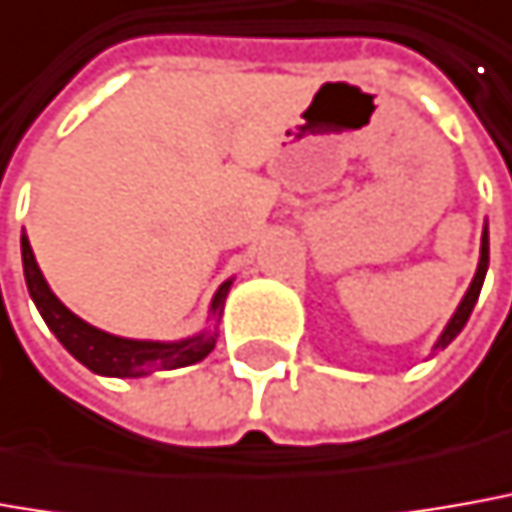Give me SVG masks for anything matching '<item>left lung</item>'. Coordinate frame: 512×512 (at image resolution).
Wrapping results in <instances>:
<instances>
[{
    "label": "left lung",
    "mask_w": 512,
    "mask_h": 512,
    "mask_svg": "<svg viewBox=\"0 0 512 512\" xmlns=\"http://www.w3.org/2000/svg\"><path fill=\"white\" fill-rule=\"evenodd\" d=\"M488 260H490L488 257V227H485V232H482V255H479V269H476V274H474V283H471V288H468V294L462 297L457 314L451 316V322H448L446 330H443V336L437 339L434 350H443V347H448V344L457 339V333L465 328V322H468V316H471L476 300H479L482 283H485V274H488Z\"/></svg>",
    "instance_id": "obj_1"
}]
</instances>
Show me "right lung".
<instances>
[{"mask_svg":"<svg viewBox=\"0 0 512 512\" xmlns=\"http://www.w3.org/2000/svg\"><path fill=\"white\" fill-rule=\"evenodd\" d=\"M22 263L27 291L36 302L38 314L44 316L47 328L55 333V339L64 344L72 356L81 361L83 367H89L97 375H114V378H139V375L154 373V370H176V367H190L204 356H210L215 347L218 333H198L193 339L184 342H137V339H120L111 336L106 330H97L86 325L81 316H75L64 302L58 300L50 291V285L44 280V274L38 269L30 241L22 232ZM232 280L218 288L215 300H212V314L221 316L224 300L229 294Z\"/></svg>","mask_w":512,"mask_h":512,"instance_id":"add662e5","label":"right lung"}]
</instances>
